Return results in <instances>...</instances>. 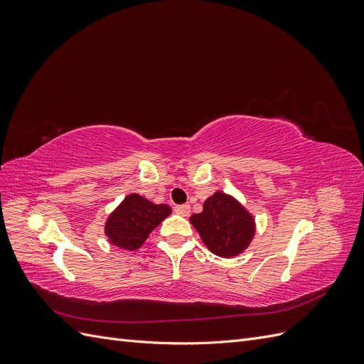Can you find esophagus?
<instances>
[{
    "label": "esophagus",
    "mask_w": 364,
    "mask_h": 364,
    "mask_svg": "<svg viewBox=\"0 0 364 364\" xmlns=\"http://www.w3.org/2000/svg\"><path fill=\"white\" fill-rule=\"evenodd\" d=\"M174 211L178 213L179 215H182V217H188L191 208H190V205H178V206L174 208Z\"/></svg>",
    "instance_id": "obj_1"
}]
</instances>
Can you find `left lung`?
Returning <instances> with one entry per match:
<instances>
[{"instance_id":"8db88e82","label":"left lung","mask_w":364,"mask_h":364,"mask_svg":"<svg viewBox=\"0 0 364 364\" xmlns=\"http://www.w3.org/2000/svg\"><path fill=\"white\" fill-rule=\"evenodd\" d=\"M205 246L214 255L235 258L252 243L255 217L234 196L215 191L203 202V211L190 217Z\"/></svg>"}]
</instances>
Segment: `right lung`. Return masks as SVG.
<instances>
[{"mask_svg":"<svg viewBox=\"0 0 364 364\" xmlns=\"http://www.w3.org/2000/svg\"><path fill=\"white\" fill-rule=\"evenodd\" d=\"M171 214L167 203H153L144 196L130 193L105 223V235L111 245L134 252L138 250L161 222Z\"/></svg>","mask_w":364,"mask_h":364,"instance_id":"obj_1","label":"right lung"}]
</instances>
